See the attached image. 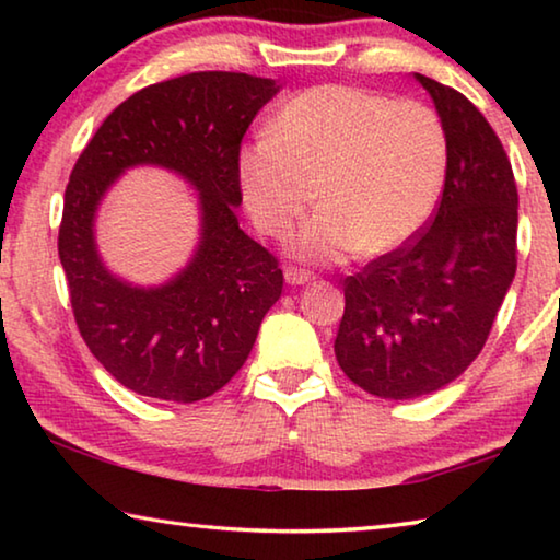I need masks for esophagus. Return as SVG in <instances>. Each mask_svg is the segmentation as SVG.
<instances>
[{
	"label": "esophagus",
	"mask_w": 560,
	"mask_h": 560,
	"mask_svg": "<svg viewBox=\"0 0 560 560\" xmlns=\"http://www.w3.org/2000/svg\"><path fill=\"white\" fill-rule=\"evenodd\" d=\"M283 277H287V281L291 283V287H301V283H308L314 281V273L301 269V267H287V271H283Z\"/></svg>",
	"instance_id": "esophagus-1"
}]
</instances>
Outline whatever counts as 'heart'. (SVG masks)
Wrapping results in <instances>:
<instances>
[{"mask_svg":"<svg viewBox=\"0 0 560 560\" xmlns=\"http://www.w3.org/2000/svg\"><path fill=\"white\" fill-rule=\"evenodd\" d=\"M447 140L430 106L353 86L299 93L240 153V185L254 224L283 236L314 202L320 210L291 240L308 261L358 249L381 257L428 222Z\"/></svg>","mask_w":560,"mask_h":560,"instance_id":"heart-1","label":"heart"}]
</instances>
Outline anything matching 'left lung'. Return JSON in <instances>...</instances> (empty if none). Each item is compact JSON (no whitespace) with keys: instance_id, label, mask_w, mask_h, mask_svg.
<instances>
[{"instance_id":"1","label":"left lung","mask_w":560,"mask_h":560,"mask_svg":"<svg viewBox=\"0 0 560 560\" xmlns=\"http://www.w3.org/2000/svg\"><path fill=\"white\" fill-rule=\"evenodd\" d=\"M415 79L447 140L442 200L410 242L343 281L334 346L350 381L385 400L430 395L467 371L516 273L518 192L504 145L467 96Z\"/></svg>"}]
</instances>
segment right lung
<instances>
[{"label": "right lung", "instance_id": "right-lung-1", "mask_svg": "<svg viewBox=\"0 0 560 560\" xmlns=\"http://www.w3.org/2000/svg\"><path fill=\"white\" fill-rule=\"evenodd\" d=\"M277 81L197 71L132 93L101 122L75 160L63 195L59 259L75 326L98 363L128 390L197 402L232 381L279 301V259L236 222L240 148ZM158 164L201 192L203 236L188 267L140 290L102 267L95 210L128 166Z\"/></svg>", "mask_w": 560, "mask_h": 560}]
</instances>
